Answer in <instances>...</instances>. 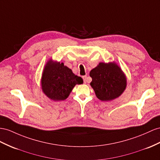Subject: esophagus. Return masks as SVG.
Here are the masks:
<instances>
[{
  "instance_id": "obj_1",
  "label": "esophagus",
  "mask_w": 160,
  "mask_h": 160,
  "mask_svg": "<svg viewBox=\"0 0 160 160\" xmlns=\"http://www.w3.org/2000/svg\"><path fill=\"white\" fill-rule=\"evenodd\" d=\"M82 78H83V80H84V83H87V76H82Z\"/></svg>"
}]
</instances>
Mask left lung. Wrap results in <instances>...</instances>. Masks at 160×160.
Instances as JSON below:
<instances>
[{
  "label": "left lung",
  "instance_id": "8db88e82",
  "mask_svg": "<svg viewBox=\"0 0 160 160\" xmlns=\"http://www.w3.org/2000/svg\"><path fill=\"white\" fill-rule=\"evenodd\" d=\"M91 87L101 101H109L119 97L127 86L126 76L116 62H100L90 72Z\"/></svg>",
  "mask_w": 160,
  "mask_h": 160
}]
</instances>
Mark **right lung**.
Segmentation results:
<instances>
[{
	"label": "right lung",
	"instance_id": "right-lung-1",
	"mask_svg": "<svg viewBox=\"0 0 160 160\" xmlns=\"http://www.w3.org/2000/svg\"><path fill=\"white\" fill-rule=\"evenodd\" d=\"M82 83V78L76 76L63 63L50 59L44 68L40 85L48 99L59 101L66 99L76 84Z\"/></svg>",
	"mask_w": 160,
	"mask_h": 160
}]
</instances>
